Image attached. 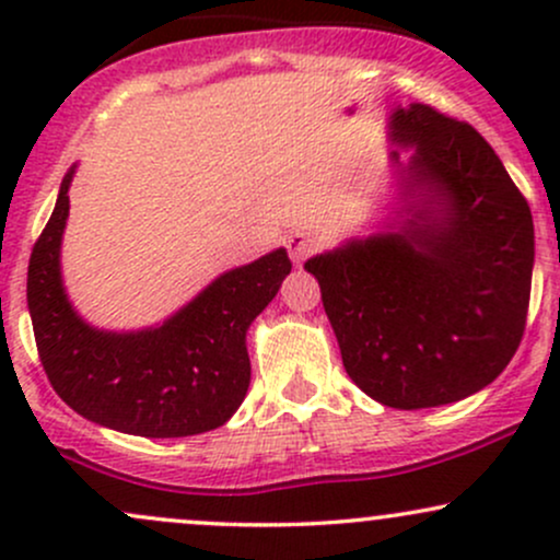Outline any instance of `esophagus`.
<instances>
[{
    "label": "esophagus",
    "mask_w": 560,
    "mask_h": 560,
    "mask_svg": "<svg viewBox=\"0 0 560 560\" xmlns=\"http://www.w3.org/2000/svg\"><path fill=\"white\" fill-rule=\"evenodd\" d=\"M287 253L289 258H292L294 262H302L307 258V255L313 253V240L307 234H300V231H294V234L287 236Z\"/></svg>",
    "instance_id": "obj_1"
}]
</instances>
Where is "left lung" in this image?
I'll use <instances>...</instances> for the list:
<instances>
[{
    "mask_svg": "<svg viewBox=\"0 0 560 560\" xmlns=\"http://www.w3.org/2000/svg\"><path fill=\"white\" fill-rule=\"evenodd\" d=\"M392 197L369 234L305 271L347 376L387 408L458 402L503 374L535 268L529 205L479 131L427 105L389 115ZM409 160H401V152Z\"/></svg>",
    "mask_w": 560,
    "mask_h": 560,
    "instance_id": "left-lung-1",
    "label": "left lung"
}]
</instances>
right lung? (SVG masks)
Instances as JSON below:
<instances>
[{"label":"right lung","instance_id":"obj_1","mask_svg":"<svg viewBox=\"0 0 560 560\" xmlns=\"http://www.w3.org/2000/svg\"><path fill=\"white\" fill-rule=\"evenodd\" d=\"M73 173L75 165L28 262L31 324L55 392L83 419L150 440L223 427L249 387L247 329L292 271L287 249L221 273L163 324L100 329L75 311L62 281Z\"/></svg>","mask_w":560,"mask_h":560}]
</instances>
